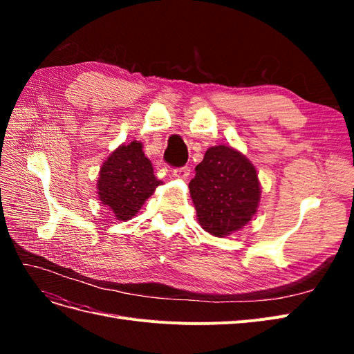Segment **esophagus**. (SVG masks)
Here are the masks:
<instances>
[{
  "label": "esophagus",
  "instance_id": "1",
  "mask_svg": "<svg viewBox=\"0 0 354 354\" xmlns=\"http://www.w3.org/2000/svg\"><path fill=\"white\" fill-rule=\"evenodd\" d=\"M173 173L177 178H187L190 176V168L187 165L186 167H178L173 171Z\"/></svg>",
  "mask_w": 354,
  "mask_h": 354
}]
</instances>
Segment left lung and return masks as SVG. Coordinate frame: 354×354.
<instances>
[{
	"instance_id": "obj_1",
	"label": "left lung",
	"mask_w": 354,
	"mask_h": 354,
	"mask_svg": "<svg viewBox=\"0 0 354 354\" xmlns=\"http://www.w3.org/2000/svg\"><path fill=\"white\" fill-rule=\"evenodd\" d=\"M195 171L189 189L202 229L218 238L242 229L260 202L254 165L229 146H214Z\"/></svg>"
}]
</instances>
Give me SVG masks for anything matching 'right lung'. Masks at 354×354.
<instances>
[{
    "mask_svg": "<svg viewBox=\"0 0 354 354\" xmlns=\"http://www.w3.org/2000/svg\"><path fill=\"white\" fill-rule=\"evenodd\" d=\"M160 183L142 149V143L122 145L102 165L99 198L118 220H130Z\"/></svg>",
    "mask_w": 354,
    "mask_h": 354,
    "instance_id": "right-lung-1",
    "label": "right lung"
}]
</instances>
